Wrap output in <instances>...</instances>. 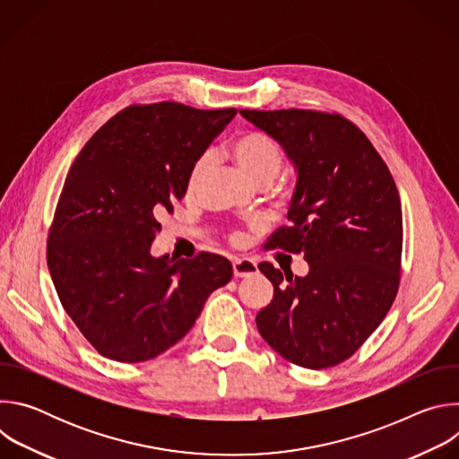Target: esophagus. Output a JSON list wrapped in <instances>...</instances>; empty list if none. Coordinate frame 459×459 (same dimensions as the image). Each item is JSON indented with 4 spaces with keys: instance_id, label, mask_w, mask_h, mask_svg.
<instances>
[{
    "instance_id": "obj_1",
    "label": "esophagus",
    "mask_w": 459,
    "mask_h": 459,
    "mask_svg": "<svg viewBox=\"0 0 459 459\" xmlns=\"http://www.w3.org/2000/svg\"><path fill=\"white\" fill-rule=\"evenodd\" d=\"M232 271L236 278H247L257 273V265L255 261L250 257H241V259H234L232 261Z\"/></svg>"
}]
</instances>
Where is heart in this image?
Returning <instances> with one entry per match:
<instances>
[{"instance_id":"heart-1","label":"heart","mask_w":459,"mask_h":459,"mask_svg":"<svg viewBox=\"0 0 459 459\" xmlns=\"http://www.w3.org/2000/svg\"><path fill=\"white\" fill-rule=\"evenodd\" d=\"M230 158L239 167V170L247 176L248 181L254 185L259 181H273L281 165L283 156L280 149L264 134L259 133H247L236 138L230 143ZM209 165V156H200L194 161L190 172H188V186L194 188L200 183L205 169Z\"/></svg>"}]
</instances>
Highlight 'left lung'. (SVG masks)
Wrapping results in <instances>:
<instances>
[{
  "label": "left lung",
  "mask_w": 459,
  "mask_h": 459,
  "mask_svg": "<svg viewBox=\"0 0 459 459\" xmlns=\"http://www.w3.org/2000/svg\"><path fill=\"white\" fill-rule=\"evenodd\" d=\"M285 152L296 170L290 227L269 247L301 252L307 276L259 264L274 285L255 316L280 356L325 368L351 358L377 329L400 285L403 218L388 167L361 130L317 110H239Z\"/></svg>",
  "instance_id": "8db88e82"
}]
</instances>
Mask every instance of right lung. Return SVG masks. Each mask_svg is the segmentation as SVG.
Masks as SVG:
<instances>
[{"label":"right lung","instance_id":"obj_1","mask_svg":"<svg viewBox=\"0 0 459 459\" xmlns=\"http://www.w3.org/2000/svg\"><path fill=\"white\" fill-rule=\"evenodd\" d=\"M236 116L161 101L128 107L87 142L65 179L47 243L63 308L89 343L121 363L176 345L207 298L232 278L230 261L152 255L160 216L172 212L194 161Z\"/></svg>","mask_w":459,"mask_h":459}]
</instances>
